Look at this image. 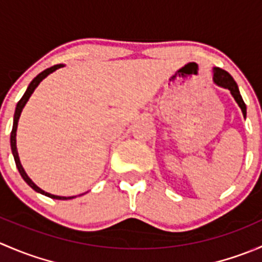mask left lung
Wrapping results in <instances>:
<instances>
[{
  "label": "left lung",
  "instance_id": "left-lung-1",
  "mask_svg": "<svg viewBox=\"0 0 262 262\" xmlns=\"http://www.w3.org/2000/svg\"><path fill=\"white\" fill-rule=\"evenodd\" d=\"M213 81L214 83L218 84V86L223 87V89H228L231 91V95L233 96V99L236 100V102L238 104V106L241 107L242 114L246 118V104L242 99L241 94H239L238 86H237L236 81L233 80L231 75L228 72H226L224 70H221V68L215 67L213 68Z\"/></svg>",
  "mask_w": 262,
  "mask_h": 262
}]
</instances>
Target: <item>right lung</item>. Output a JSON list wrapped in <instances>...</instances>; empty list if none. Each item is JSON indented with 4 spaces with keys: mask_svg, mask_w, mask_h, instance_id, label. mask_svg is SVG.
Returning a JSON list of instances; mask_svg holds the SVG:
<instances>
[{
    "mask_svg": "<svg viewBox=\"0 0 262 262\" xmlns=\"http://www.w3.org/2000/svg\"><path fill=\"white\" fill-rule=\"evenodd\" d=\"M63 67V64H55L53 66V67L50 68H47L46 71H43L41 73H39L38 76H36L35 78H34L33 81L30 82V84L28 86V89H26L25 94H24V96L21 97L20 101L17 102L16 105V109H15V115H14V125H12V130H11V137H10V143H11V150H12V155H14V158H15V163H16V167L18 170V172H20L21 178L25 180L26 184L29 185V186L31 187V189H34L35 191L40 192V194L46 195V196L48 198H52V199H58V200H67V199H73V198L76 196H58V195H53V194H49V192L44 191V190H41L40 187L36 186L35 184H34L33 181H31V179L29 178L28 175H26L25 170H24V167L21 166V162H20V158H18V153H17V148H16V130H17V123H18V119H20V115H21V112H23L24 106H25V104L28 102V100L30 99L31 94L34 92V90L38 87V84L40 83L41 81L44 80V78L47 77V76L50 75L52 72H54L55 70H58V68Z\"/></svg>",
    "mask_w": 262,
    "mask_h": 262,
    "instance_id": "right-lung-1",
    "label": "right lung"
}]
</instances>
